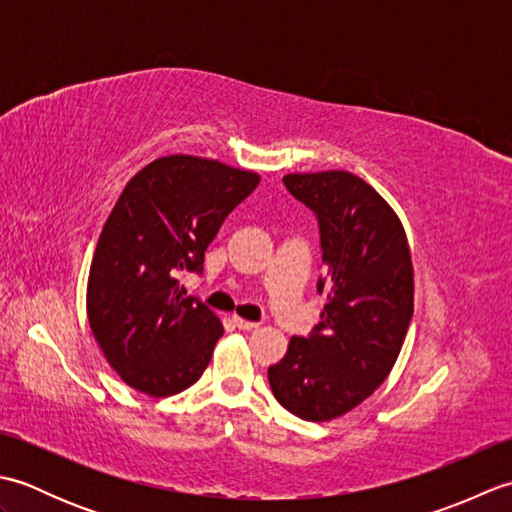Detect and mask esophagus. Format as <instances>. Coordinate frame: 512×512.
<instances>
[{"instance_id": "34e87169", "label": "esophagus", "mask_w": 512, "mask_h": 512, "mask_svg": "<svg viewBox=\"0 0 512 512\" xmlns=\"http://www.w3.org/2000/svg\"><path fill=\"white\" fill-rule=\"evenodd\" d=\"M233 323L237 325V328L239 330H255V328H259V323H255V321H248V319H242V317H237V314H235V317H233Z\"/></svg>"}]
</instances>
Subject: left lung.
<instances>
[{"mask_svg":"<svg viewBox=\"0 0 512 512\" xmlns=\"http://www.w3.org/2000/svg\"><path fill=\"white\" fill-rule=\"evenodd\" d=\"M284 184L319 217L328 303L268 380L281 407L328 422L372 396L396 365L413 314L411 250L396 211L354 173H288Z\"/></svg>","mask_w":512,"mask_h":512,"instance_id":"left-lung-1","label":"left lung"}]
</instances>
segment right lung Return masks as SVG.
<instances>
[{
  "instance_id": "add662e5",
  "label": "right lung",
  "mask_w": 512,
  "mask_h": 512,
  "mask_svg": "<svg viewBox=\"0 0 512 512\" xmlns=\"http://www.w3.org/2000/svg\"><path fill=\"white\" fill-rule=\"evenodd\" d=\"M259 180L220 160L173 154L151 160L116 200L85 303L107 363L140 394H180L204 374L224 325L202 301L184 297L178 273H200L206 246Z\"/></svg>"
}]
</instances>
